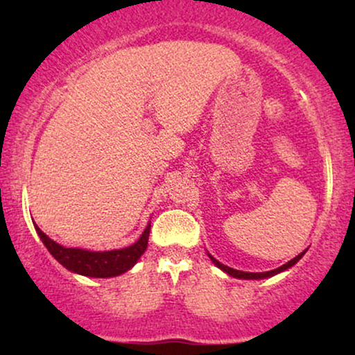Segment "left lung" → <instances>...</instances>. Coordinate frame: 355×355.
I'll return each instance as SVG.
<instances>
[{"instance_id":"1","label":"left lung","mask_w":355,"mask_h":355,"mask_svg":"<svg viewBox=\"0 0 355 355\" xmlns=\"http://www.w3.org/2000/svg\"><path fill=\"white\" fill-rule=\"evenodd\" d=\"M304 254H305V250L302 252V254H299L297 257H294L293 260H289L288 263H284L283 266H279V268H276V270H271V271H263V273H249V271H239V270L230 268V266H226V265L220 263V261L213 259L211 255H210V259L213 260V263H215V265L218 266V268H221L223 271H226L227 275L234 276V278H241V279H263V278H268V276H273V275H276V273H281V271H284V270L291 268V266L295 265V263H297V261H299L300 259H302V255H304Z\"/></svg>"}]
</instances>
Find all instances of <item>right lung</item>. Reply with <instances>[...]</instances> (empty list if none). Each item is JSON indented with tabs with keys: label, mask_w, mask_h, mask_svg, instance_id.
Listing matches in <instances>:
<instances>
[{
	"label": "right lung",
	"mask_w": 355,
	"mask_h": 355,
	"mask_svg": "<svg viewBox=\"0 0 355 355\" xmlns=\"http://www.w3.org/2000/svg\"><path fill=\"white\" fill-rule=\"evenodd\" d=\"M35 230L43 244L50 250V254L62 266H66L69 271H74V273L92 276V278H111V276L125 273L147 250L150 234L148 225L140 239L130 247L110 252H89L82 249H67V247H62L58 242L51 241L38 226H35Z\"/></svg>",
	"instance_id": "obj_1"
}]
</instances>
